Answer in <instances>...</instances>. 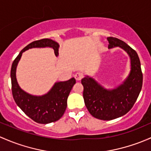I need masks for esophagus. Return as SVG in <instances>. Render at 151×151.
Returning <instances> with one entry per match:
<instances>
[{
    "mask_svg": "<svg viewBox=\"0 0 151 151\" xmlns=\"http://www.w3.org/2000/svg\"><path fill=\"white\" fill-rule=\"evenodd\" d=\"M74 78H75V80L77 81H80L82 78V74H81L80 73H77V74L74 75Z\"/></svg>",
    "mask_w": 151,
    "mask_h": 151,
    "instance_id": "esophagus-1",
    "label": "esophagus"
}]
</instances>
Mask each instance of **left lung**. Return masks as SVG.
Wrapping results in <instances>:
<instances>
[{"mask_svg": "<svg viewBox=\"0 0 151 151\" xmlns=\"http://www.w3.org/2000/svg\"><path fill=\"white\" fill-rule=\"evenodd\" d=\"M109 49L119 47L130 58V71L124 81L113 89H107L88 75L82 78L83 98L90 114L101 120H112L125 115L137 101L142 85V74L137 53L124 41L107 37Z\"/></svg>", "mask_w": 151, "mask_h": 151, "instance_id": "left-lung-1", "label": "left lung"}]
</instances>
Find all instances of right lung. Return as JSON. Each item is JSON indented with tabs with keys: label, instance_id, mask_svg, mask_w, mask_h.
Segmentation results:
<instances>
[{
	"label": "right lung",
	"instance_id": "right-lung-1",
	"mask_svg": "<svg viewBox=\"0 0 151 151\" xmlns=\"http://www.w3.org/2000/svg\"><path fill=\"white\" fill-rule=\"evenodd\" d=\"M51 47L55 56L58 55L59 45L50 39H42L31 42L24 47L12 63L11 69L12 90L17 106L27 116L39 124H49L58 121L64 114L67 98L76 80L74 77L64 82H56L51 89L42 96H33L22 90L17 80V67L22 53L31 48Z\"/></svg>",
	"mask_w": 151,
	"mask_h": 151
}]
</instances>
